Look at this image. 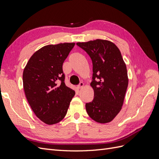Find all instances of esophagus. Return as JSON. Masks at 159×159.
<instances>
[{
  "label": "esophagus",
  "instance_id": "1",
  "mask_svg": "<svg viewBox=\"0 0 159 159\" xmlns=\"http://www.w3.org/2000/svg\"><path fill=\"white\" fill-rule=\"evenodd\" d=\"M84 85V84L83 82H80V84L78 85V89H81V88L83 87Z\"/></svg>",
  "mask_w": 159,
  "mask_h": 159
}]
</instances>
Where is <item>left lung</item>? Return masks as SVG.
I'll return each mask as SVG.
<instances>
[{
    "label": "left lung",
    "instance_id": "obj_1",
    "mask_svg": "<svg viewBox=\"0 0 159 159\" xmlns=\"http://www.w3.org/2000/svg\"><path fill=\"white\" fill-rule=\"evenodd\" d=\"M76 44L89 56L93 64L90 85L94 98L85 103L87 113L96 122L111 121L121 109L128 86L127 68L121 52L113 42L104 40Z\"/></svg>",
    "mask_w": 159,
    "mask_h": 159
}]
</instances>
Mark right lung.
Returning a JSON list of instances; mask_svg holds the SVG:
<instances>
[{
  "mask_svg": "<svg viewBox=\"0 0 159 159\" xmlns=\"http://www.w3.org/2000/svg\"><path fill=\"white\" fill-rule=\"evenodd\" d=\"M75 43L48 45L34 54L23 71L28 102L42 121L53 125L64 119L75 91L65 84L62 66Z\"/></svg>",
  "mask_w": 159,
  "mask_h": 159,
  "instance_id": "obj_1",
  "label": "right lung"
}]
</instances>
